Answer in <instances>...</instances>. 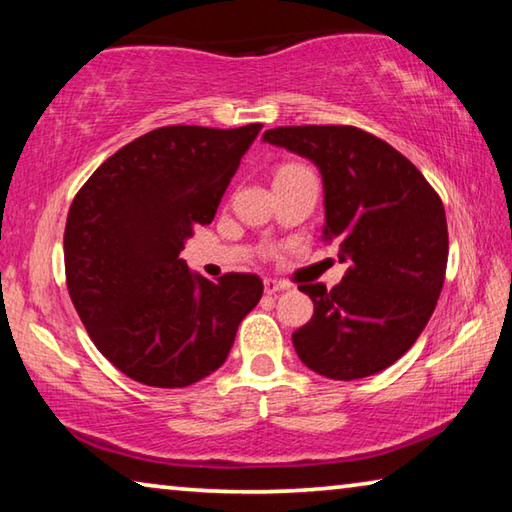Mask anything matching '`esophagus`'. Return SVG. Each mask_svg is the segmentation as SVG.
I'll return each instance as SVG.
<instances>
[{
	"mask_svg": "<svg viewBox=\"0 0 512 512\" xmlns=\"http://www.w3.org/2000/svg\"><path fill=\"white\" fill-rule=\"evenodd\" d=\"M284 289H289L287 282L273 280V277H266V280H264V291L266 293H277V291H284Z\"/></svg>",
	"mask_w": 512,
	"mask_h": 512,
	"instance_id": "esophagus-1",
	"label": "esophagus"
}]
</instances>
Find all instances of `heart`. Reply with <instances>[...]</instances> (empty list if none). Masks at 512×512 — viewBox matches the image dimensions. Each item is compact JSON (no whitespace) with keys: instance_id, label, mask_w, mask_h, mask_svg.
Listing matches in <instances>:
<instances>
[{"instance_id":"heart-1","label":"heart","mask_w":512,"mask_h":512,"mask_svg":"<svg viewBox=\"0 0 512 512\" xmlns=\"http://www.w3.org/2000/svg\"><path fill=\"white\" fill-rule=\"evenodd\" d=\"M284 169H287V167H284Z\"/></svg>"}]
</instances>
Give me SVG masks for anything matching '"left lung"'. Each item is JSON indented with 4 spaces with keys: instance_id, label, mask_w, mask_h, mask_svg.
<instances>
[{
    "instance_id": "left-lung-1",
    "label": "left lung",
    "mask_w": 512,
    "mask_h": 512,
    "mask_svg": "<svg viewBox=\"0 0 512 512\" xmlns=\"http://www.w3.org/2000/svg\"><path fill=\"white\" fill-rule=\"evenodd\" d=\"M264 142L309 158L325 187V244L350 259L343 282L300 284L314 316L293 332L300 361L350 381L381 372L418 341L445 284V207L411 160L354 126H280Z\"/></svg>"
}]
</instances>
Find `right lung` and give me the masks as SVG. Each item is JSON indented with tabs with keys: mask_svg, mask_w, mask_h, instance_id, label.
Wrapping results in <instances>:
<instances>
[{
	"mask_svg": "<svg viewBox=\"0 0 512 512\" xmlns=\"http://www.w3.org/2000/svg\"><path fill=\"white\" fill-rule=\"evenodd\" d=\"M262 124L164 126L92 173L65 225L67 291L92 343L140 384L185 388L228 359L237 327L262 298L253 273L216 282L180 250L212 223Z\"/></svg>",
	"mask_w": 512,
	"mask_h": 512,
	"instance_id": "1",
	"label": "right lung"
}]
</instances>
